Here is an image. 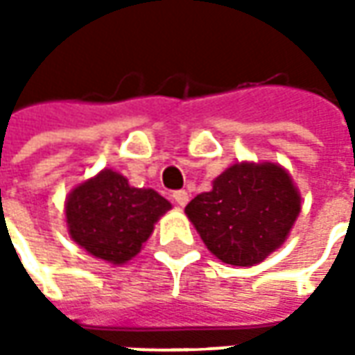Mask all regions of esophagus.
I'll use <instances>...</instances> for the list:
<instances>
[{
    "label": "esophagus",
    "mask_w": 355,
    "mask_h": 355,
    "mask_svg": "<svg viewBox=\"0 0 355 355\" xmlns=\"http://www.w3.org/2000/svg\"><path fill=\"white\" fill-rule=\"evenodd\" d=\"M173 201L178 203V207H185L187 201H189V193H187L185 189H180V191L173 193Z\"/></svg>",
    "instance_id": "34e87169"
}]
</instances>
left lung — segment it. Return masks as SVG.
Segmentation results:
<instances>
[{
	"mask_svg": "<svg viewBox=\"0 0 355 355\" xmlns=\"http://www.w3.org/2000/svg\"><path fill=\"white\" fill-rule=\"evenodd\" d=\"M300 209V191L280 164L237 162L187 203L185 215L221 263L252 266L284 245Z\"/></svg>",
	"mask_w": 355,
	"mask_h": 355,
	"instance_id": "left-lung-1",
	"label": "left lung"
}]
</instances>
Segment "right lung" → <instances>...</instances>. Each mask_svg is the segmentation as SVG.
I'll return each instance as SVG.
<instances>
[{
  "label": "right lung",
  "mask_w": 355,
  "mask_h": 355,
  "mask_svg": "<svg viewBox=\"0 0 355 355\" xmlns=\"http://www.w3.org/2000/svg\"><path fill=\"white\" fill-rule=\"evenodd\" d=\"M171 203L154 189L134 187L112 168L76 184L64 199L69 237L80 249L114 266L126 265L154 233Z\"/></svg>",
  "instance_id": "add662e5"
}]
</instances>
